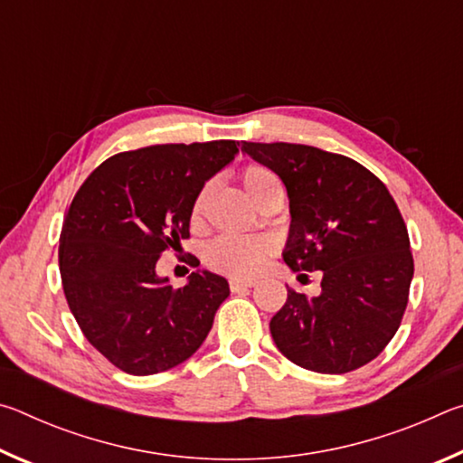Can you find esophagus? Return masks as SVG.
<instances>
[{"label": "esophagus", "mask_w": 463, "mask_h": 463, "mask_svg": "<svg viewBox=\"0 0 463 463\" xmlns=\"http://www.w3.org/2000/svg\"><path fill=\"white\" fill-rule=\"evenodd\" d=\"M229 286H231V292H242V289H247V288H253V286H255V281L231 279V281H229Z\"/></svg>", "instance_id": "obj_1"}]
</instances>
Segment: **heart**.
<instances>
[{
  "label": "heart",
  "mask_w": 463,
  "mask_h": 463,
  "mask_svg": "<svg viewBox=\"0 0 463 463\" xmlns=\"http://www.w3.org/2000/svg\"><path fill=\"white\" fill-rule=\"evenodd\" d=\"M241 182L255 203H260L263 195L271 192L273 187H279L276 174L263 165H247L241 171ZM202 203L203 195L195 200L192 208L194 221H198ZM271 255L273 242L268 237H231V234H224V237L210 241L203 247V261L208 268L234 279H250L260 276Z\"/></svg>",
  "instance_id": "heart-1"
}]
</instances>
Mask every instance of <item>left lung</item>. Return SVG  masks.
Returning a JSON list of instances; mask_svg holds the SVG:
<instances>
[{
    "mask_svg": "<svg viewBox=\"0 0 463 463\" xmlns=\"http://www.w3.org/2000/svg\"><path fill=\"white\" fill-rule=\"evenodd\" d=\"M289 198L284 261L323 271L317 298L288 289L269 331L289 362L318 373L370 364L396 335L414 273L409 231L388 187L345 155L292 143H242Z\"/></svg>",
    "mask_w": 463,
    "mask_h": 463,
    "instance_id": "8db88e82",
    "label": "left lung"
}]
</instances>
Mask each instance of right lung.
I'll return each instance as SVG.
<instances>
[{"mask_svg": "<svg viewBox=\"0 0 463 463\" xmlns=\"http://www.w3.org/2000/svg\"><path fill=\"white\" fill-rule=\"evenodd\" d=\"M237 146L210 140L118 153L77 190L59 239L62 289L85 339L118 370H171L213 328L229 281L194 271L184 288H174L155 269L163 250L190 239L203 184L229 165Z\"/></svg>", "mask_w": 463, "mask_h": 463, "instance_id": "add662e5", "label": "right lung"}]
</instances>
